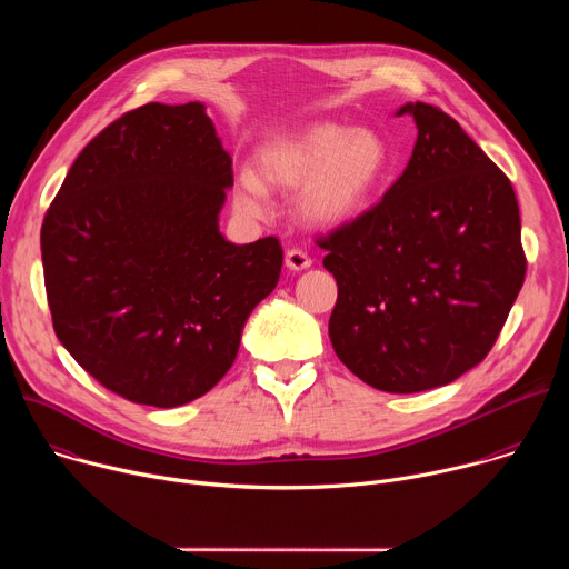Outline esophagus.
Segmentation results:
<instances>
[{"mask_svg": "<svg viewBox=\"0 0 569 569\" xmlns=\"http://www.w3.org/2000/svg\"><path fill=\"white\" fill-rule=\"evenodd\" d=\"M286 266H288L290 270L299 272V270L310 268L312 261H310V257H308L306 252H301V250H288V252H286Z\"/></svg>", "mask_w": 569, "mask_h": 569, "instance_id": "34e87169", "label": "esophagus"}]
</instances>
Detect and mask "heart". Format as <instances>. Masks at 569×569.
Segmentation results:
<instances>
[{
  "label": "heart",
  "instance_id": "obj_1",
  "mask_svg": "<svg viewBox=\"0 0 569 569\" xmlns=\"http://www.w3.org/2000/svg\"><path fill=\"white\" fill-rule=\"evenodd\" d=\"M387 173L389 148L378 130L315 121L261 146L257 173H238L233 200L246 213L261 216L268 189H297L292 213L303 224L338 229L369 207Z\"/></svg>",
  "mask_w": 569,
  "mask_h": 569
}]
</instances>
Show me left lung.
<instances>
[{"label":"left lung","mask_w":569,"mask_h":569,"mask_svg":"<svg viewBox=\"0 0 569 569\" xmlns=\"http://www.w3.org/2000/svg\"><path fill=\"white\" fill-rule=\"evenodd\" d=\"M417 143L382 200L319 240L338 281L329 336L367 385L415 393L448 385L496 345L525 283L509 178L428 103H405Z\"/></svg>","instance_id":"8db88e82"}]
</instances>
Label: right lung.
I'll use <instances>...</instances> for the list:
<instances>
[{
    "label": "right lung",
    "mask_w": 569,
    "mask_h": 569,
    "mask_svg": "<svg viewBox=\"0 0 569 569\" xmlns=\"http://www.w3.org/2000/svg\"><path fill=\"white\" fill-rule=\"evenodd\" d=\"M231 184L198 101L141 106L76 157L42 222L44 286L58 340L110 391L178 408L233 365L283 250L220 233Z\"/></svg>",
    "instance_id": "1"
}]
</instances>
